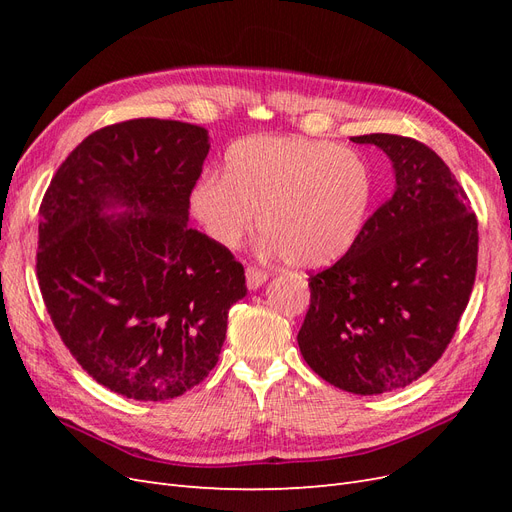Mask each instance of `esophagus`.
<instances>
[{
	"instance_id": "1",
	"label": "esophagus",
	"mask_w": 512,
	"mask_h": 512,
	"mask_svg": "<svg viewBox=\"0 0 512 512\" xmlns=\"http://www.w3.org/2000/svg\"><path fill=\"white\" fill-rule=\"evenodd\" d=\"M267 280H269L267 271H260L256 267L245 269V282H247V288H250V290H258L262 284H267Z\"/></svg>"
}]
</instances>
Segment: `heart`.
<instances>
[{
  "instance_id": "obj_1",
  "label": "heart",
  "mask_w": 512,
  "mask_h": 512,
  "mask_svg": "<svg viewBox=\"0 0 512 512\" xmlns=\"http://www.w3.org/2000/svg\"><path fill=\"white\" fill-rule=\"evenodd\" d=\"M371 173L350 149L303 136L254 134L226 149L224 177L207 173L190 192L194 218L222 247H237L256 222L269 252L294 267H327L361 237Z\"/></svg>"
}]
</instances>
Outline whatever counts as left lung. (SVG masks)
<instances>
[{
	"mask_svg": "<svg viewBox=\"0 0 512 512\" xmlns=\"http://www.w3.org/2000/svg\"><path fill=\"white\" fill-rule=\"evenodd\" d=\"M395 170V192L333 267L309 277L297 342L305 363L337 389H404L436 363L470 301L478 222L436 151L408 136L365 134Z\"/></svg>",
	"mask_w": 512,
	"mask_h": 512,
	"instance_id": "left-lung-1",
	"label": "left lung"
}]
</instances>
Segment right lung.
Listing matches in <instances>:
<instances>
[{"label":"right lung","mask_w":512,"mask_h":512,"mask_svg":"<svg viewBox=\"0 0 512 512\" xmlns=\"http://www.w3.org/2000/svg\"><path fill=\"white\" fill-rule=\"evenodd\" d=\"M207 153L209 132L192 123H113L70 153L42 198L46 312L87 374L128 399L203 382L247 294L241 262L188 226Z\"/></svg>","instance_id":"right-lung-1"}]
</instances>
